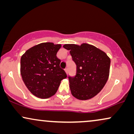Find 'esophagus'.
<instances>
[{
    "label": "esophagus",
    "instance_id": "esophagus-1",
    "mask_svg": "<svg viewBox=\"0 0 134 134\" xmlns=\"http://www.w3.org/2000/svg\"><path fill=\"white\" fill-rule=\"evenodd\" d=\"M65 71L66 73V74H68V68H65Z\"/></svg>",
    "mask_w": 134,
    "mask_h": 134
}]
</instances>
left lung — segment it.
<instances>
[{
  "instance_id": "1",
  "label": "left lung",
  "mask_w": 134,
  "mask_h": 134,
  "mask_svg": "<svg viewBox=\"0 0 134 134\" xmlns=\"http://www.w3.org/2000/svg\"><path fill=\"white\" fill-rule=\"evenodd\" d=\"M63 47L70 51L76 65V76L68 77L71 94L80 100L93 98L107 81L110 59L103 51L87 43L67 44Z\"/></svg>"
}]
</instances>
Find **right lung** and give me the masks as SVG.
<instances>
[{
	"instance_id": "1",
	"label": "right lung",
	"mask_w": 134,
	"mask_h": 134,
	"mask_svg": "<svg viewBox=\"0 0 134 134\" xmlns=\"http://www.w3.org/2000/svg\"><path fill=\"white\" fill-rule=\"evenodd\" d=\"M61 44L43 43L28 49L21 57V74L25 86L33 94L41 99L54 96L60 82L66 78L60 67L57 53Z\"/></svg>"
}]
</instances>
